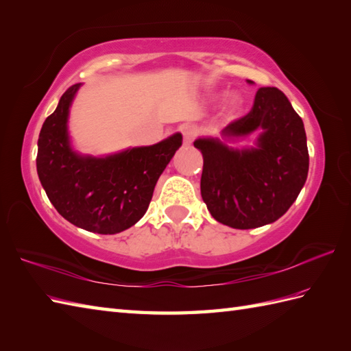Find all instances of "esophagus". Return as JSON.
Listing matches in <instances>:
<instances>
[{
  "instance_id": "1",
  "label": "esophagus",
  "mask_w": 351,
  "mask_h": 351,
  "mask_svg": "<svg viewBox=\"0 0 351 351\" xmlns=\"http://www.w3.org/2000/svg\"><path fill=\"white\" fill-rule=\"evenodd\" d=\"M181 132H182V137H184V145L189 146V145H191V141L196 138L197 128L195 125H185V126H182Z\"/></svg>"
}]
</instances>
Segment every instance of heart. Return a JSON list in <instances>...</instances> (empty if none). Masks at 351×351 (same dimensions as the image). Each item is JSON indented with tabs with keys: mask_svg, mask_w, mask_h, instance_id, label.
Instances as JSON below:
<instances>
[{
	"mask_svg": "<svg viewBox=\"0 0 351 351\" xmlns=\"http://www.w3.org/2000/svg\"><path fill=\"white\" fill-rule=\"evenodd\" d=\"M229 107H230V111H235V110L238 108V99H237V98H234V99H230V104H229Z\"/></svg>",
	"mask_w": 351,
	"mask_h": 351,
	"instance_id": "b5f03b06",
	"label": "heart"
}]
</instances>
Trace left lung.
Masks as SVG:
<instances>
[{"label": "left lung", "instance_id": "1", "mask_svg": "<svg viewBox=\"0 0 351 351\" xmlns=\"http://www.w3.org/2000/svg\"><path fill=\"white\" fill-rule=\"evenodd\" d=\"M252 84V81H249ZM258 132L255 148L226 141ZM204 156L200 195L223 225L253 229L282 217L308 178L309 154L302 117L276 87H261L247 114L230 122L220 138L195 141Z\"/></svg>", "mask_w": 351, "mask_h": 351}]
</instances>
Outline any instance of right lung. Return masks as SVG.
<instances>
[{"instance_id": "1", "label": "right lung", "mask_w": 351, "mask_h": 351, "mask_svg": "<svg viewBox=\"0 0 351 351\" xmlns=\"http://www.w3.org/2000/svg\"><path fill=\"white\" fill-rule=\"evenodd\" d=\"M81 84H73L47 117L37 140V175L58 214L88 232L117 234L143 217L155 184L182 145L180 132L152 146L96 158L71 146L68 117Z\"/></svg>"}]
</instances>
